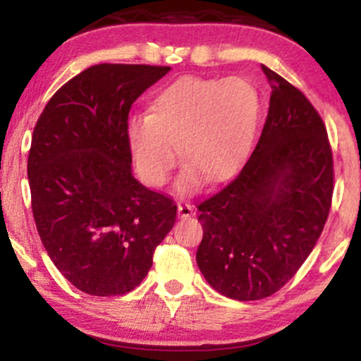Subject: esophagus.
I'll use <instances>...</instances> for the list:
<instances>
[{"instance_id":"esophagus-1","label":"esophagus","mask_w":361,"mask_h":361,"mask_svg":"<svg viewBox=\"0 0 361 361\" xmlns=\"http://www.w3.org/2000/svg\"><path fill=\"white\" fill-rule=\"evenodd\" d=\"M195 212H193V207L190 204H186V202H178V215H180L181 219H188L192 217Z\"/></svg>"}]
</instances>
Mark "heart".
<instances>
[{
  "instance_id": "heart-1",
  "label": "heart",
  "mask_w": 361,
  "mask_h": 361,
  "mask_svg": "<svg viewBox=\"0 0 361 361\" xmlns=\"http://www.w3.org/2000/svg\"><path fill=\"white\" fill-rule=\"evenodd\" d=\"M259 93L246 78H181L152 100L149 115L127 122V142L139 176L161 186L178 164L181 192H195L202 176L214 181L241 163L255 137ZM180 152H177V147Z\"/></svg>"
}]
</instances>
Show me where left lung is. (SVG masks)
Instances as JSON below:
<instances>
[{
    "label": "left lung",
    "mask_w": 361,
    "mask_h": 361,
    "mask_svg": "<svg viewBox=\"0 0 361 361\" xmlns=\"http://www.w3.org/2000/svg\"><path fill=\"white\" fill-rule=\"evenodd\" d=\"M270 106L255 151L231 183L197 205V264L235 300L270 297L299 271L327 221L333 151L304 93L267 66Z\"/></svg>",
    "instance_id": "8db88e82"
}]
</instances>
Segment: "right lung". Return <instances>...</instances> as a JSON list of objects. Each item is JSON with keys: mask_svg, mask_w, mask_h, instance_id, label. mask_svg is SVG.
<instances>
[{"mask_svg": "<svg viewBox=\"0 0 361 361\" xmlns=\"http://www.w3.org/2000/svg\"><path fill=\"white\" fill-rule=\"evenodd\" d=\"M168 66L97 64L54 93L28 152L32 212L57 270L88 295H123L152 267L178 207L130 173L128 111Z\"/></svg>", "mask_w": 361, "mask_h": 361, "instance_id": "add662e5", "label": "right lung"}]
</instances>
